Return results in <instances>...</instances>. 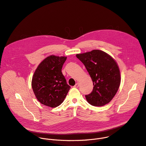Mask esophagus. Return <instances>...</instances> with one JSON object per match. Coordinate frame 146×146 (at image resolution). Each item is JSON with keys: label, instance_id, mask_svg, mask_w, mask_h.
<instances>
[{"label": "esophagus", "instance_id": "1", "mask_svg": "<svg viewBox=\"0 0 146 146\" xmlns=\"http://www.w3.org/2000/svg\"><path fill=\"white\" fill-rule=\"evenodd\" d=\"M79 85H80V84H79V83H78V82H77L76 84V85H75L74 87H76V88H78V87H79Z\"/></svg>", "mask_w": 146, "mask_h": 146}]
</instances>
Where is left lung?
Wrapping results in <instances>:
<instances>
[{"label":"left lung","mask_w":146,"mask_h":146,"mask_svg":"<svg viewBox=\"0 0 146 146\" xmlns=\"http://www.w3.org/2000/svg\"><path fill=\"white\" fill-rule=\"evenodd\" d=\"M77 58L84 65L93 81L94 88L86 95L90 105L103 106L115 95L121 82L120 71L115 60L99 50L78 54Z\"/></svg>","instance_id":"obj_1"}]
</instances>
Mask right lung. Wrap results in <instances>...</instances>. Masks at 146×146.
I'll return each instance as SVG.
<instances>
[{"instance_id":"right-lung-1","label":"right lung","mask_w":146,"mask_h":146,"mask_svg":"<svg viewBox=\"0 0 146 146\" xmlns=\"http://www.w3.org/2000/svg\"><path fill=\"white\" fill-rule=\"evenodd\" d=\"M67 57L50 55L36 69L32 80L33 92L43 105L56 108L64 102L70 87L62 73Z\"/></svg>"}]
</instances>
